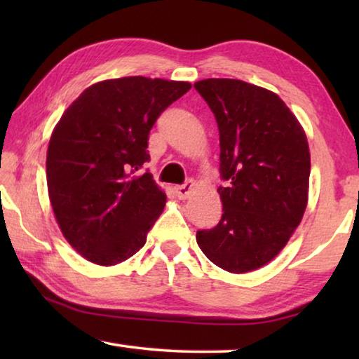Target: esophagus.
Here are the masks:
<instances>
[{
	"label": "esophagus",
	"instance_id": "34e87169",
	"mask_svg": "<svg viewBox=\"0 0 359 359\" xmlns=\"http://www.w3.org/2000/svg\"><path fill=\"white\" fill-rule=\"evenodd\" d=\"M193 188H194V182L190 179V180H187L184 185L175 187L174 191H175V194H177L180 199H185V198L190 196L191 191H193Z\"/></svg>",
	"mask_w": 359,
	"mask_h": 359
}]
</instances>
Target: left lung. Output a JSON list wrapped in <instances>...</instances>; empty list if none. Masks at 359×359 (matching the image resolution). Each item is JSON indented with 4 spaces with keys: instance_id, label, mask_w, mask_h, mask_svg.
I'll return each mask as SVG.
<instances>
[{
    "instance_id": "obj_1",
    "label": "left lung",
    "mask_w": 359,
    "mask_h": 359,
    "mask_svg": "<svg viewBox=\"0 0 359 359\" xmlns=\"http://www.w3.org/2000/svg\"><path fill=\"white\" fill-rule=\"evenodd\" d=\"M214 112L220 133L218 188L223 215L196 233L212 263L244 274L274 259L307 208L311 154L306 133L269 90L238 79L194 83Z\"/></svg>"
}]
</instances>
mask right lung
<instances>
[{
  "instance_id": "1",
  "label": "right lung",
  "mask_w": 359,
  "mask_h": 359,
  "mask_svg": "<svg viewBox=\"0 0 359 359\" xmlns=\"http://www.w3.org/2000/svg\"><path fill=\"white\" fill-rule=\"evenodd\" d=\"M191 88L142 76L93 83L66 109L47 149V188L66 241L83 258L114 266L141 250L166 194L150 172L149 133Z\"/></svg>"
}]
</instances>
